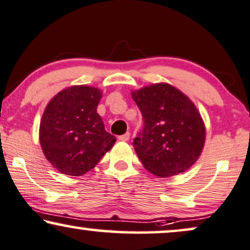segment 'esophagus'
Listing matches in <instances>:
<instances>
[{
  "mask_svg": "<svg viewBox=\"0 0 250 250\" xmlns=\"http://www.w3.org/2000/svg\"><path fill=\"white\" fill-rule=\"evenodd\" d=\"M129 138H130V134H129V132H127V134H125V135L119 136V139L121 142H128Z\"/></svg>",
  "mask_w": 250,
  "mask_h": 250,
  "instance_id": "1",
  "label": "esophagus"
}]
</instances>
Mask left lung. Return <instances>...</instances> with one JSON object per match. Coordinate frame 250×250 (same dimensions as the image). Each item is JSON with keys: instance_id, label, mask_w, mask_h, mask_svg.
<instances>
[{"instance_id": "8db88e82", "label": "left lung", "mask_w": 250, "mask_h": 250, "mask_svg": "<svg viewBox=\"0 0 250 250\" xmlns=\"http://www.w3.org/2000/svg\"><path fill=\"white\" fill-rule=\"evenodd\" d=\"M144 129L134 147L145 169L166 178L188 170L201 155L206 142L202 116L188 96L160 82L131 91Z\"/></svg>"}]
</instances>
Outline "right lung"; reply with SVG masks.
Returning <instances> with one entry per match:
<instances>
[{
  "mask_svg": "<svg viewBox=\"0 0 250 250\" xmlns=\"http://www.w3.org/2000/svg\"><path fill=\"white\" fill-rule=\"evenodd\" d=\"M102 91L89 85H72L48 103L40 122V144L52 167L67 176L91 170L115 137L105 130L97 113Z\"/></svg>",
  "mask_w": 250,
  "mask_h": 250,
  "instance_id": "add662e5",
  "label": "right lung"
}]
</instances>
